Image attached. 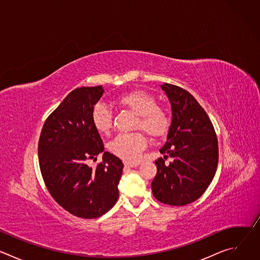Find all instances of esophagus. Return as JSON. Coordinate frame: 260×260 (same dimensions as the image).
Instances as JSON below:
<instances>
[{
	"mask_svg": "<svg viewBox=\"0 0 260 260\" xmlns=\"http://www.w3.org/2000/svg\"><path fill=\"white\" fill-rule=\"evenodd\" d=\"M140 165V162H134V164H132V162H125L124 164V166L126 167V168H136V167H138Z\"/></svg>",
	"mask_w": 260,
	"mask_h": 260,
	"instance_id": "esophagus-1",
	"label": "esophagus"
}]
</instances>
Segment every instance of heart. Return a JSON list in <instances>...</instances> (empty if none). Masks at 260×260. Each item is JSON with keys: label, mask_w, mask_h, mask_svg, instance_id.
I'll list each match as a JSON object with an SVG mask.
<instances>
[{"label": "heart", "mask_w": 260, "mask_h": 260, "mask_svg": "<svg viewBox=\"0 0 260 260\" xmlns=\"http://www.w3.org/2000/svg\"><path fill=\"white\" fill-rule=\"evenodd\" d=\"M116 101L138 115L137 128L154 138L162 137L168 133L171 116L167 110L156 106V101L151 94L143 90H134L121 94ZM91 121L100 134L106 135L113 126L112 112L107 106L96 104L92 109ZM146 147L147 139L141 133L119 134L109 144L110 151L126 162L138 161Z\"/></svg>", "instance_id": "1"}]
</instances>
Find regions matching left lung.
<instances>
[{"mask_svg":"<svg viewBox=\"0 0 260 260\" xmlns=\"http://www.w3.org/2000/svg\"><path fill=\"white\" fill-rule=\"evenodd\" d=\"M172 106V122L166 144L160 148L164 165L155 160L157 173L151 187L154 198L166 205H188L206 191L218 165V141L214 126L203 107L179 86L160 85Z\"/></svg>","mask_w":260,"mask_h":260,"instance_id":"1","label":"left lung"}]
</instances>
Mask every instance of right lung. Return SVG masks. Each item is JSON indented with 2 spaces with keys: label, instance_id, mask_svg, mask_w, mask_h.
I'll use <instances>...</instances> for the list:
<instances>
[{
  "label": "right lung",
  "instance_id": "right-lung-1",
  "mask_svg": "<svg viewBox=\"0 0 260 260\" xmlns=\"http://www.w3.org/2000/svg\"><path fill=\"white\" fill-rule=\"evenodd\" d=\"M104 93L102 85L71 91L47 117L38 145L39 165L54 201L74 216L98 218L118 200L123 164L104 152V144L91 121L94 105ZM103 152L95 169L87 166Z\"/></svg>",
  "mask_w": 260,
  "mask_h": 260
}]
</instances>
